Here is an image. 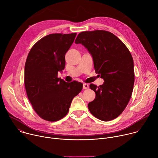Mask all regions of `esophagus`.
<instances>
[{
    "label": "esophagus",
    "instance_id": "obj_1",
    "mask_svg": "<svg viewBox=\"0 0 158 158\" xmlns=\"http://www.w3.org/2000/svg\"><path fill=\"white\" fill-rule=\"evenodd\" d=\"M89 84H83V89H89Z\"/></svg>",
    "mask_w": 158,
    "mask_h": 158
}]
</instances>
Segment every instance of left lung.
I'll use <instances>...</instances> for the list:
<instances>
[{
    "label": "left lung",
    "instance_id": "1",
    "mask_svg": "<svg viewBox=\"0 0 158 158\" xmlns=\"http://www.w3.org/2000/svg\"><path fill=\"white\" fill-rule=\"evenodd\" d=\"M75 43L87 49L96 73L104 81L99 87L90 84L96 98L88 104L89 111L104 121L116 118L127 105L134 87V62L129 51L114 34L106 31L81 32Z\"/></svg>",
    "mask_w": 158,
    "mask_h": 158
}]
</instances>
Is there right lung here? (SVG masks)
Instances as JSON below:
<instances>
[{"mask_svg":"<svg viewBox=\"0 0 158 158\" xmlns=\"http://www.w3.org/2000/svg\"><path fill=\"white\" fill-rule=\"evenodd\" d=\"M52 34L36 42L25 64L24 84L29 101L43 119L57 121L68 112L73 98L82 89L77 81L66 82L57 77L65 68V55L76 36Z\"/></svg>","mask_w":158,"mask_h":158,"instance_id":"right-lung-1","label":"right lung"}]
</instances>
